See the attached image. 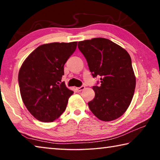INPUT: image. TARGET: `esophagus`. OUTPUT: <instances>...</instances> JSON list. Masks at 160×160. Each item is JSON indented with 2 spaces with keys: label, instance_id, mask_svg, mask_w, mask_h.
Wrapping results in <instances>:
<instances>
[{
  "label": "esophagus",
  "instance_id": "34e87169",
  "mask_svg": "<svg viewBox=\"0 0 160 160\" xmlns=\"http://www.w3.org/2000/svg\"><path fill=\"white\" fill-rule=\"evenodd\" d=\"M85 88V87L82 85V86L79 87V88H76V90H77L78 92H81V91H82Z\"/></svg>",
  "mask_w": 160,
  "mask_h": 160
}]
</instances>
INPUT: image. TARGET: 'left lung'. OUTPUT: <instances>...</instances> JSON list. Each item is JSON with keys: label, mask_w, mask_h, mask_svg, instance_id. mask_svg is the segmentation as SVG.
<instances>
[{"label": "left lung", "mask_w": 160, "mask_h": 160, "mask_svg": "<svg viewBox=\"0 0 160 160\" xmlns=\"http://www.w3.org/2000/svg\"><path fill=\"white\" fill-rule=\"evenodd\" d=\"M78 48L88 62L93 78H99L92 89L94 98L88 102L93 114L104 121L122 116L133 97L135 77L131 56L109 39L94 38L79 42Z\"/></svg>", "instance_id": "left-lung-1"}]
</instances>
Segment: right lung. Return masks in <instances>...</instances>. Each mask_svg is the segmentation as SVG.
<instances>
[{
  "instance_id": "1",
  "label": "right lung",
  "mask_w": 160,
  "mask_h": 160,
  "mask_svg": "<svg viewBox=\"0 0 160 160\" xmlns=\"http://www.w3.org/2000/svg\"><path fill=\"white\" fill-rule=\"evenodd\" d=\"M77 42L38 47L22 65L18 74L20 94L31 114L42 122H53L64 111L73 92L61 82L64 65L76 49Z\"/></svg>"
}]
</instances>
